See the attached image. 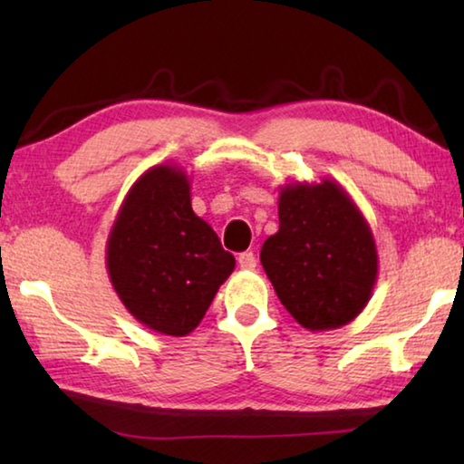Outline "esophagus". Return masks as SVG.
<instances>
[{
    "label": "esophagus",
    "instance_id": "1",
    "mask_svg": "<svg viewBox=\"0 0 464 464\" xmlns=\"http://www.w3.org/2000/svg\"><path fill=\"white\" fill-rule=\"evenodd\" d=\"M237 262H239V268L241 270H256V256L251 254V251H243V254L237 256Z\"/></svg>",
    "mask_w": 464,
    "mask_h": 464
}]
</instances>
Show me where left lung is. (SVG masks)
<instances>
[{"label": "left lung", "instance_id": "left-lung-1", "mask_svg": "<svg viewBox=\"0 0 464 464\" xmlns=\"http://www.w3.org/2000/svg\"><path fill=\"white\" fill-rule=\"evenodd\" d=\"M278 231L264 241L260 262L286 311L311 332L354 321L379 276L371 225L332 178L280 188Z\"/></svg>", "mask_w": 464, "mask_h": 464}]
</instances>
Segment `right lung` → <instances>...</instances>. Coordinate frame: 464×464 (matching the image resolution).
Here are the masks:
<instances>
[{"label": "right lung", "mask_w": 464, "mask_h": 464, "mask_svg": "<svg viewBox=\"0 0 464 464\" xmlns=\"http://www.w3.org/2000/svg\"><path fill=\"white\" fill-rule=\"evenodd\" d=\"M233 268V254L192 210L182 168L160 163L130 186L108 235L106 270L139 324L174 337L194 332Z\"/></svg>", "instance_id": "right-lung-1"}]
</instances>
